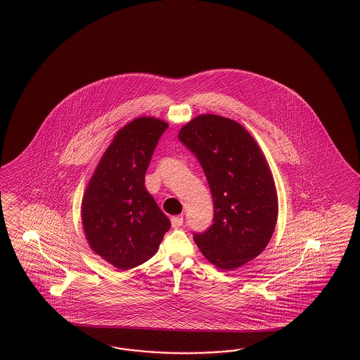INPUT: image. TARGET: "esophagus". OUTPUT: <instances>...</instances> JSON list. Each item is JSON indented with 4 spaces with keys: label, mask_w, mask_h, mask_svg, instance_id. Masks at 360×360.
Segmentation results:
<instances>
[{
    "label": "esophagus",
    "mask_w": 360,
    "mask_h": 360,
    "mask_svg": "<svg viewBox=\"0 0 360 360\" xmlns=\"http://www.w3.org/2000/svg\"><path fill=\"white\" fill-rule=\"evenodd\" d=\"M184 224V217L182 215H176V217H172V226L174 229H178Z\"/></svg>",
    "instance_id": "34e87169"
}]
</instances>
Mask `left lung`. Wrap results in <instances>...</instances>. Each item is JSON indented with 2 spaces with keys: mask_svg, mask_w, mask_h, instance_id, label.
I'll use <instances>...</instances> for the list:
<instances>
[{
  "mask_svg": "<svg viewBox=\"0 0 360 360\" xmlns=\"http://www.w3.org/2000/svg\"><path fill=\"white\" fill-rule=\"evenodd\" d=\"M178 139L195 154L214 200V224L194 233L196 245L219 269L240 268L265 250L278 217L264 153L241 124L211 113L188 121Z\"/></svg>",
  "mask_w": 360,
  "mask_h": 360,
  "instance_id": "obj_1",
  "label": "left lung"
}]
</instances>
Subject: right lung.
Masks as SVG:
<instances>
[{
	"instance_id": "1",
	"label": "right lung",
	"mask_w": 360,
	"mask_h": 360,
	"mask_svg": "<svg viewBox=\"0 0 360 360\" xmlns=\"http://www.w3.org/2000/svg\"><path fill=\"white\" fill-rule=\"evenodd\" d=\"M166 121L141 116L115 134L89 178L82 224L91 250L120 271L158 251L170 220L145 187V173Z\"/></svg>"
}]
</instances>
